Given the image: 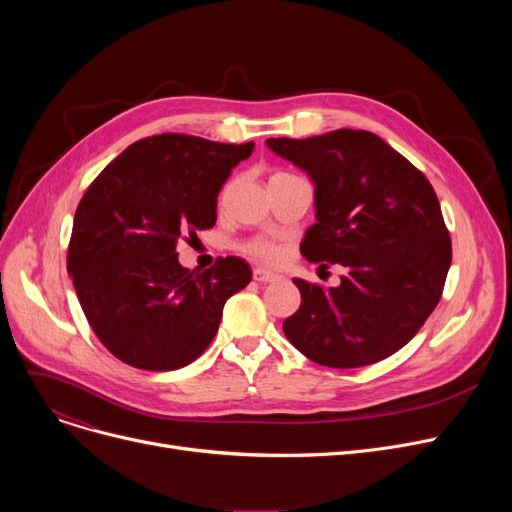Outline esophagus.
Segmentation results:
<instances>
[{"label": "esophagus", "mask_w": 512, "mask_h": 512, "mask_svg": "<svg viewBox=\"0 0 512 512\" xmlns=\"http://www.w3.org/2000/svg\"><path fill=\"white\" fill-rule=\"evenodd\" d=\"M253 278H255V282L265 284V282L278 280V274H274V272H270V270H265V267H255V270H253Z\"/></svg>", "instance_id": "34e87169"}]
</instances>
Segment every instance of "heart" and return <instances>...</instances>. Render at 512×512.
Segmentation results:
<instances>
[{
	"mask_svg": "<svg viewBox=\"0 0 512 512\" xmlns=\"http://www.w3.org/2000/svg\"><path fill=\"white\" fill-rule=\"evenodd\" d=\"M284 174H288V172H274L270 178H274V176H284ZM242 251H245V253L251 255V257L265 259V261H272V259L278 257L276 247L272 245V242H267V240H263V238H253V240L245 242V245H242Z\"/></svg>",
	"mask_w": 512,
	"mask_h": 512,
	"instance_id": "1",
	"label": "heart"
}]
</instances>
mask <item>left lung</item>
<instances>
[{
	"label": "left lung",
	"instance_id": "8db88e82",
	"mask_svg": "<svg viewBox=\"0 0 512 512\" xmlns=\"http://www.w3.org/2000/svg\"><path fill=\"white\" fill-rule=\"evenodd\" d=\"M267 147L315 182V218L301 253L340 263V286L292 280L301 307L286 338L326 367L351 369L400 351L436 309L452 242L434 186L378 134L340 128Z\"/></svg>",
	"mask_w": 512,
	"mask_h": 512
}]
</instances>
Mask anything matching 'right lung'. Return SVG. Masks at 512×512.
Wrapping results in <instances>:
<instances>
[{"instance_id":"obj_1","label":"right lung","mask_w":512,"mask_h":512,"mask_svg":"<svg viewBox=\"0 0 512 512\" xmlns=\"http://www.w3.org/2000/svg\"><path fill=\"white\" fill-rule=\"evenodd\" d=\"M253 149L155 134L89 184L74 213L68 274L89 326L122 363L147 371L193 363L218 332L226 301L251 282L240 257L186 270L176 245L215 224L222 184Z\"/></svg>"}]
</instances>
